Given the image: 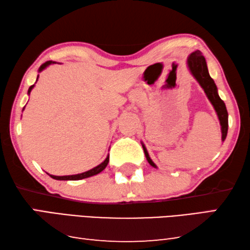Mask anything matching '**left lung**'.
<instances>
[{
  "label": "left lung",
  "instance_id": "obj_1",
  "mask_svg": "<svg viewBox=\"0 0 250 250\" xmlns=\"http://www.w3.org/2000/svg\"><path fill=\"white\" fill-rule=\"evenodd\" d=\"M187 64H188L190 72H191V74L193 75V78L196 79L198 81V83L201 85V87L203 88L204 93L207 94L208 101L211 102L213 107H214V109L217 113V117H219L220 124H221L222 141H224L226 139V135H228L229 113H228V110H226L224 102L222 101L219 96V94H217V88H216L214 81H213L210 74H208L206 59H204L201 52L199 51V50H197V51H194L190 54L188 60H187ZM142 146H143L144 154H145V156H146L147 162L153 167H156V165L154 164L153 161L151 160V157L148 156L146 148H145L144 145H142Z\"/></svg>",
  "mask_w": 250,
  "mask_h": 250
}]
</instances>
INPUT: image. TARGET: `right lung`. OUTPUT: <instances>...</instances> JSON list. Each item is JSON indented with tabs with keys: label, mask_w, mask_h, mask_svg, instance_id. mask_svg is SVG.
Returning a JSON list of instances; mask_svg holds the SVG:
<instances>
[{
	"label": "right lung",
	"mask_w": 250,
	"mask_h": 250,
	"mask_svg": "<svg viewBox=\"0 0 250 250\" xmlns=\"http://www.w3.org/2000/svg\"><path fill=\"white\" fill-rule=\"evenodd\" d=\"M52 63H56V62H52V61H47L44 62L43 64L39 67V72H42L43 69H46V67L50 64H52ZM34 85H31L29 89H28V94H30L31 89H33ZM108 162H109V155L107 156V158L105 161H104L102 164H99L98 166L94 167L93 169L90 170H87L85 172H82V174H78V175H71V176H53V175H49L51 178L53 179H57V180H80V179H84V178H87V177H90V176H94V175H97L99 174V172L103 171L104 169L106 168V166L108 165Z\"/></svg>",
	"instance_id": "1"
}]
</instances>
